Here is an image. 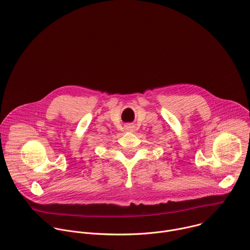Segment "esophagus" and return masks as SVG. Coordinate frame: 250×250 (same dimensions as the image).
Masks as SVG:
<instances>
[{"mask_svg":"<svg viewBox=\"0 0 250 250\" xmlns=\"http://www.w3.org/2000/svg\"><path fill=\"white\" fill-rule=\"evenodd\" d=\"M125 129H126V131H128V132H133L134 129H135V127H134V125H132V124H127V125L125 126Z\"/></svg>","mask_w":250,"mask_h":250,"instance_id":"esophagus-1","label":"esophagus"}]
</instances>
